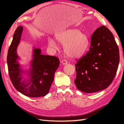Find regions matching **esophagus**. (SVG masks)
<instances>
[{
  "label": "esophagus",
  "mask_w": 124,
  "mask_h": 124,
  "mask_svg": "<svg viewBox=\"0 0 124 124\" xmlns=\"http://www.w3.org/2000/svg\"><path fill=\"white\" fill-rule=\"evenodd\" d=\"M61 63H62L63 65H65V64H67L68 62L66 60H62V61H61Z\"/></svg>",
  "instance_id": "1"
}]
</instances>
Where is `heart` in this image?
<instances>
[{"label":"heart","mask_w":124,"mask_h":124,"mask_svg":"<svg viewBox=\"0 0 124 124\" xmlns=\"http://www.w3.org/2000/svg\"><path fill=\"white\" fill-rule=\"evenodd\" d=\"M57 39L64 46V52L68 57L78 59L85 54L89 45L88 36L78 29H68L57 34ZM49 47L56 49L57 44L52 38L48 40Z\"/></svg>","instance_id":"heart-1"}]
</instances>
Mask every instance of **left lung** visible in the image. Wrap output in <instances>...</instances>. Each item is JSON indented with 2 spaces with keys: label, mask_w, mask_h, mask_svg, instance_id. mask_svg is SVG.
<instances>
[{
  "label": "left lung",
  "mask_w": 124,
  "mask_h": 124,
  "mask_svg": "<svg viewBox=\"0 0 124 124\" xmlns=\"http://www.w3.org/2000/svg\"><path fill=\"white\" fill-rule=\"evenodd\" d=\"M119 63V49L114 35L102 25L92 35L87 53L75 65L76 87L87 93L107 88L114 80Z\"/></svg>",
  "instance_id": "1"
}]
</instances>
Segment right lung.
Segmentation results:
<instances>
[{"label":"right lung","mask_w":124,"mask_h":124,"mask_svg":"<svg viewBox=\"0 0 124 124\" xmlns=\"http://www.w3.org/2000/svg\"><path fill=\"white\" fill-rule=\"evenodd\" d=\"M22 31V26L17 28L8 51L7 62L9 77L16 89L24 95L44 96L48 93L54 80L55 72L60 64L59 59L41 54L40 48L33 47L30 68L24 69L18 62L20 58L17 53Z\"/></svg>","instance_id":"add662e5"}]
</instances>
